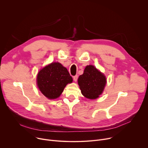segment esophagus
<instances>
[{"instance_id": "1", "label": "esophagus", "mask_w": 148, "mask_h": 148, "mask_svg": "<svg viewBox=\"0 0 148 148\" xmlns=\"http://www.w3.org/2000/svg\"><path fill=\"white\" fill-rule=\"evenodd\" d=\"M77 79H78V75H75L73 77V79H74V81H77Z\"/></svg>"}]
</instances>
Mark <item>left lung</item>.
<instances>
[{
	"label": "left lung",
	"mask_w": 148,
	"mask_h": 148,
	"mask_svg": "<svg viewBox=\"0 0 148 148\" xmlns=\"http://www.w3.org/2000/svg\"><path fill=\"white\" fill-rule=\"evenodd\" d=\"M106 78L94 66H87L83 74L79 76L78 84L82 94L88 99H96L101 95L106 84Z\"/></svg>",
	"instance_id": "1"
}]
</instances>
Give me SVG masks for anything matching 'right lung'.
<instances>
[{"label": "right lung", "instance_id": "1", "mask_svg": "<svg viewBox=\"0 0 148 148\" xmlns=\"http://www.w3.org/2000/svg\"><path fill=\"white\" fill-rule=\"evenodd\" d=\"M73 81L67 69L59 62L51 64L41 69L37 76L40 91L49 99H56L62 92L69 83Z\"/></svg>", "mask_w": 148, "mask_h": 148}]
</instances>
